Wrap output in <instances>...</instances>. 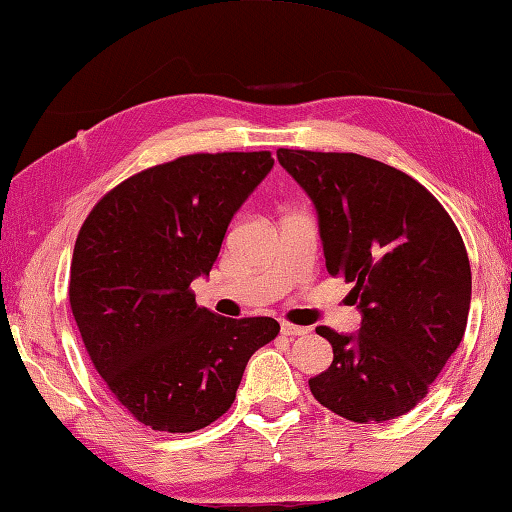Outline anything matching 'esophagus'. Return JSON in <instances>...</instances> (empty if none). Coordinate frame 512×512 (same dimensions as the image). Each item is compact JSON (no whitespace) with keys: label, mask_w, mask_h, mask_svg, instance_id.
<instances>
[{"label":"esophagus","mask_w":512,"mask_h":512,"mask_svg":"<svg viewBox=\"0 0 512 512\" xmlns=\"http://www.w3.org/2000/svg\"><path fill=\"white\" fill-rule=\"evenodd\" d=\"M282 335L286 337H302V335H308V328L306 326H295L290 322H282Z\"/></svg>","instance_id":"1"}]
</instances>
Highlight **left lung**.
<instances>
[{"label": "left lung", "mask_w": 512, "mask_h": 512, "mask_svg": "<svg viewBox=\"0 0 512 512\" xmlns=\"http://www.w3.org/2000/svg\"><path fill=\"white\" fill-rule=\"evenodd\" d=\"M277 159L313 199L328 273L353 282L355 335L317 326L333 364L310 393L350 422L413 410L462 342L470 308L464 239L413 177L355 153L279 148Z\"/></svg>", "instance_id": "left-lung-1"}]
</instances>
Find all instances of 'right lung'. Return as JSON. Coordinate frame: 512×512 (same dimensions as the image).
I'll return each instance as SVG.
<instances>
[{
    "instance_id": "add662e5",
    "label": "right lung",
    "mask_w": 512,
    "mask_h": 512,
    "mask_svg": "<svg viewBox=\"0 0 512 512\" xmlns=\"http://www.w3.org/2000/svg\"><path fill=\"white\" fill-rule=\"evenodd\" d=\"M273 164L268 150L177 157L115 186L79 230L70 308L104 384L148 428L213 424L250 355L279 333L273 317L215 315L190 290Z\"/></svg>"
}]
</instances>
